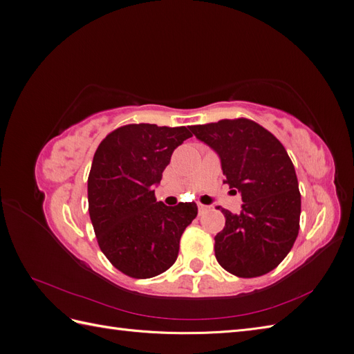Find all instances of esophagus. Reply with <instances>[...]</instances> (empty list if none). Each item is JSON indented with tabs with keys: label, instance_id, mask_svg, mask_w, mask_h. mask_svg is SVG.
Returning a JSON list of instances; mask_svg holds the SVG:
<instances>
[{
	"label": "esophagus",
	"instance_id": "34e87169",
	"mask_svg": "<svg viewBox=\"0 0 354 354\" xmlns=\"http://www.w3.org/2000/svg\"><path fill=\"white\" fill-rule=\"evenodd\" d=\"M198 208H199V214H202V212H205V211L209 209V207H208V205H203V203H198Z\"/></svg>",
	"mask_w": 354,
	"mask_h": 354
}]
</instances>
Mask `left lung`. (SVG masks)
Instances as JSON below:
<instances>
[{"mask_svg":"<svg viewBox=\"0 0 354 354\" xmlns=\"http://www.w3.org/2000/svg\"><path fill=\"white\" fill-rule=\"evenodd\" d=\"M189 128L220 156L224 183L243 202L239 214L221 208L226 224L214 238L217 261L238 277L269 273L298 236L301 195L291 158L270 131L246 118Z\"/></svg>","mask_w":354,"mask_h":354,"instance_id":"obj_1","label":"left lung"}]
</instances>
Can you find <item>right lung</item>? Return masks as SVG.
Listing matches in <instances>:
<instances>
[{
	"mask_svg": "<svg viewBox=\"0 0 354 354\" xmlns=\"http://www.w3.org/2000/svg\"><path fill=\"white\" fill-rule=\"evenodd\" d=\"M189 137L186 127L130 124L106 136L94 153L90 218L102 252L127 276L147 279L168 270L196 217L195 202L167 207L153 190L174 149Z\"/></svg>",
	"mask_w": 354,
	"mask_h": 354,
	"instance_id": "right-lung-1",
	"label": "right lung"
}]
</instances>
